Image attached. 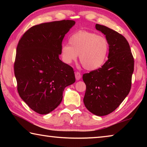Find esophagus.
Returning <instances> with one entry per match:
<instances>
[{
    "label": "esophagus",
    "mask_w": 147,
    "mask_h": 147,
    "mask_svg": "<svg viewBox=\"0 0 147 147\" xmlns=\"http://www.w3.org/2000/svg\"><path fill=\"white\" fill-rule=\"evenodd\" d=\"M74 74H75V78H76V80H79L81 78V74H80V73H79V72H75V73H74Z\"/></svg>",
    "instance_id": "34e87169"
}]
</instances>
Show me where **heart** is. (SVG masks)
<instances>
[{"mask_svg":"<svg viewBox=\"0 0 147 147\" xmlns=\"http://www.w3.org/2000/svg\"><path fill=\"white\" fill-rule=\"evenodd\" d=\"M69 45L61 48L63 60L66 63L79 60L83 67L94 71L101 67L105 63L109 52V43L106 38L86 30L74 33L69 39Z\"/></svg>","mask_w":147,"mask_h":147,"instance_id":"b5f03b06","label":"heart"}]
</instances>
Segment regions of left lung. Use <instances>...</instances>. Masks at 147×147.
Instances as JSON below:
<instances>
[{
  "mask_svg": "<svg viewBox=\"0 0 147 147\" xmlns=\"http://www.w3.org/2000/svg\"><path fill=\"white\" fill-rule=\"evenodd\" d=\"M95 28L108 41V59L100 68L83 74L86 85L84 103L92 113L104 116L115 110L130 92L134 59L123 35L98 24Z\"/></svg>",
  "mask_w": 147,
  "mask_h": 147,
  "instance_id": "1",
  "label": "left lung"
}]
</instances>
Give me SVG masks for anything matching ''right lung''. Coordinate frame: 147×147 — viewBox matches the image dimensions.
<instances>
[{
	"mask_svg": "<svg viewBox=\"0 0 147 147\" xmlns=\"http://www.w3.org/2000/svg\"><path fill=\"white\" fill-rule=\"evenodd\" d=\"M75 21L62 20L37 24L17 45L14 73L19 96L32 110L47 114L63 98L65 88L75 82L72 67L62 62V41Z\"/></svg>",
	"mask_w": 147,
	"mask_h": 147,
	"instance_id": "obj_1",
	"label": "right lung"
}]
</instances>
